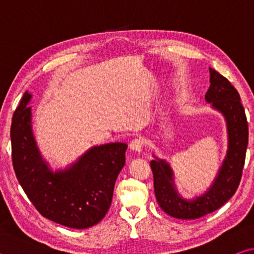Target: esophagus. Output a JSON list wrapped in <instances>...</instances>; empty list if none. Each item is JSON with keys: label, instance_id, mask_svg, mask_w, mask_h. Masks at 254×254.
I'll return each mask as SVG.
<instances>
[{"label": "esophagus", "instance_id": "34e87169", "mask_svg": "<svg viewBox=\"0 0 254 254\" xmlns=\"http://www.w3.org/2000/svg\"><path fill=\"white\" fill-rule=\"evenodd\" d=\"M142 148H143V140L142 139H134L130 143V149L132 150V151L141 152L142 151Z\"/></svg>", "mask_w": 254, "mask_h": 254}]
</instances>
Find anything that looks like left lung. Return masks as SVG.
I'll return each instance as SVG.
<instances>
[{
  "instance_id": "8db88e82",
  "label": "left lung",
  "mask_w": 254,
  "mask_h": 254,
  "mask_svg": "<svg viewBox=\"0 0 254 254\" xmlns=\"http://www.w3.org/2000/svg\"><path fill=\"white\" fill-rule=\"evenodd\" d=\"M209 83L205 101L223 115L227 132L226 156L210 186L199 196L184 198L176 187L169 162L154 154V160L150 162L159 206L165 213L180 220H195L220 208L235 194L242 177L249 139L246 112L238 91L213 68H209Z\"/></svg>"
}]
</instances>
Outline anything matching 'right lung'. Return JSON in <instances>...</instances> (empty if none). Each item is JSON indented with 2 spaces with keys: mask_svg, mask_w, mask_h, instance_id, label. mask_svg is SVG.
I'll list each match as a JSON object with an SVG mask.
<instances>
[{
  "mask_svg": "<svg viewBox=\"0 0 254 254\" xmlns=\"http://www.w3.org/2000/svg\"><path fill=\"white\" fill-rule=\"evenodd\" d=\"M32 95L25 92L11 124L12 161L16 178L42 216L71 229H88L109 210L115 180L126 165L127 144L89 148L66 168L53 170L32 130Z\"/></svg>",
  "mask_w": 254,
  "mask_h": 254,
  "instance_id": "1",
  "label": "right lung"
}]
</instances>
